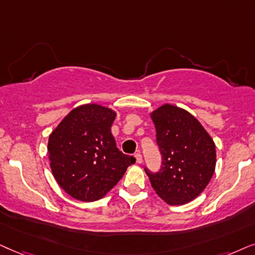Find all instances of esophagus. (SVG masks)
Returning a JSON list of instances; mask_svg holds the SVG:
<instances>
[{
  "mask_svg": "<svg viewBox=\"0 0 255 255\" xmlns=\"http://www.w3.org/2000/svg\"><path fill=\"white\" fill-rule=\"evenodd\" d=\"M135 158H136L137 163H142V155L141 154H138V152H137V154L135 155Z\"/></svg>",
  "mask_w": 255,
  "mask_h": 255,
  "instance_id": "obj_1",
  "label": "esophagus"
}]
</instances>
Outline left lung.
Listing matches in <instances>:
<instances>
[{"label": "left lung", "mask_w": 255, "mask_h": 255, "mask_svg": "<svg viewBox=\"0 0 255 255\" xmlns=\"http://www.w3.org/2000/svg\"><path fill=\"white\" fill-rule=\"evenodd\" d=\"M162 165L144 168L152 189L170 205L191 202L209 184L216 167V145L196 118L172 105L152 112Z\"/></svg>", "instance_id": "obj_1"}]
</instances>
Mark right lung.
<instances>
[{
  "label": "right lung",
  "mask_w": 255,
  "mask_h": 255,
  "mask_svg": "<svg viewBox=\"0 0 255 255\" xmlns=\"http://www.w3.org/2000/svg\"><path fill=\"white\" fill-rule=\"evenodd\" d=\"M115 115L100 105H84L71 111L50 135L51 170L60 188L78 201L100 199L136 161L117 147L111 133Z\"/></svg>",
  "instance_id": "obj_1"
}]
</instances>
